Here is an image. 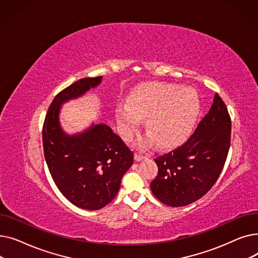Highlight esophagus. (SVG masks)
<instances>
[{"mask_svg":"<svg viewBox=\"0 0 258 258\" xmlns=\"http://www.w3.org/2000/svg\"><path fill=\"white\" fill-rule=\"evenodd\" d=\"M146 157L145 156H143V155H140V154H135V160L136 161H142L143 159H145Z\"/></svg>","mask_w":258,"mask_h":258,"instance_id":"1","label":"esophagus"}]
</instances>
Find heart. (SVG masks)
Listing matches in <instances>:
<instances>
[{
  "label": "heart",
  "instance_id": "heart-1",
  "mask_svg": "<svg viewBox=\"0 0 258 258\" xmlns=\"http://www.w3.org/2000/svg\"><path fill=\"white\" fill-rule=\"evenodd\" d=\"M199 111L200 99L195 90L157 86L134 95L128 105H119L116 119L122 136L131 138L139 128L141 118H147L146 130L151 136L139 143L145 146L155 139L159 146L169 147L188 137Z\"/></svg>",
  "mask_w": 258,
  "mask_h": 258
}]
</instances>
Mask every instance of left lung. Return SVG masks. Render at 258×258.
<instances>
[{"mask_svg":"<svg viewBox=\"0 0 258 258\" xmlns=\"http://www.w3.org/2000/svg\"><path fill=\"white\" fill-rule=\"evenodd\" d=\"M231 137L227 106L215 94L208 114L183 145L155 159L158 174L151 183L155 197L170 207L191 204L205 196L225 165Z\"/></svg>","mask_w":258,"mask_h":258,"instance_id":"obj_1","label":"left lung"}]
</instances>
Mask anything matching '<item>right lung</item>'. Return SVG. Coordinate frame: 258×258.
Returning a JSON list of instances; mask_svg holds the SVG:
<instances>
[{
    "instance_id": "add662e5",
    "label": "right lung",
    "mask_w": 258,
    "mask_h": 258,
    "mask_svg": "<svg viewBox=\"0 0 258 258\" xmlns=\"http://www.w3.org/2000/svg\"><path fill=\"white\" fill-rule=\"evenodd\" d=\"M102 76L76 81L59 92L47 112L43 126L44 154L54 183L75 206L98 210L118 194L123 174L134 163V154L103 123L83 133L66 134L59 123L60 106L100 85Z\"/></svg>"
}]
</instances>
